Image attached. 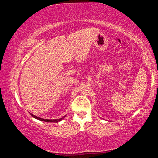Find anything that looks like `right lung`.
<instances>
[{
  "label": "right lung",
  "mask_w": 158,
  "mask_h": 158,
  "mask_svg": "<svg viewBox=\"0 0 158 158\" xmlns=\"http://www.w3.org/2000/svg\"><path fill=\"white\" fill-rule=\"evenodd\" d=\"M31 114V116H33V118H36V119H37V120H40V121H45V122H50V123H58V122H59V121H60L61 120H63V118H64V117H63V118H59V119H53V120H49V119H44V118H40V117H37V116H35V115H33V114Z\"/></svg>",
  "instance_id": "obj_1"
}]
</instances>
